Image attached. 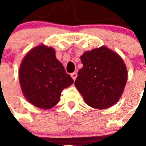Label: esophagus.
Masks as SVG:
<instances>
[{"instance_id":"esophagus-1","label":"esophagus","mask_w":146,"mask_h":146,"mask_svg":"<svg viewBox=\"0 0 146 146\" xmlns=\"http://www.w3.org/2000/svg\"><path fill=\"white\" fill-rule=\"evenodd\" d=\"M70 75H71V77L73 78V80H76V76H77V73L74 72V73H71Z\"/></svg>"}]
</instances>
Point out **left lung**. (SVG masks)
<instances>
[{
  "mask_svg": "<svg viewBox=\"0 0 146 146\" xmlns=\"http://www.w3.org/2000/svg\"><path fill=\"white\" fill-rule=\"evenodd\" d=\"M83 68L78 71L75 86L89 106L105 110L121 97L127 70L122 58L106 46L85 51L80 56Z\"/></svg>",
  "mask_w": 146,
  "mask_h": 146,
  "instance_id": "1",
  "label": "left lung"
}]
</instances>
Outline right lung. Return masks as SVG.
<instances>
[{
  "instance_id": "1",
  "label": "right lung",
  "mask_w": 146,
  "mask_h": 146,
  "mask_svg": "<svg viewBox=\"0 0 146 146\" xmlns=\"http://www.w3.org/2000/svg\"><path fill=\"white\" fill-rule=\"evenodd\" d=\"M19 79L24 97L42 110L54 107L61 92L73 83L55 56L53 48L40 44L32 48L22 61Z\"/></svg>"
}]
</instances>
